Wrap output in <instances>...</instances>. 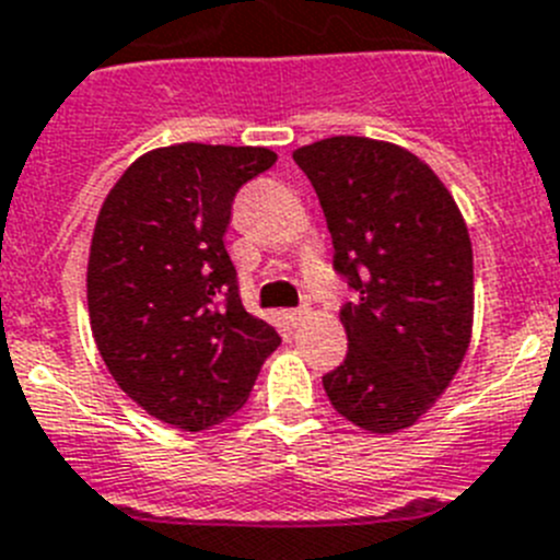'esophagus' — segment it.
Wrapping results in <instances>:
<instances>
[{
  "label": "esophagus",
  "instance_id": "1",
  "mask_svg": "<svg viewBox=\"0 0 560 560\" xmlns=\"http://www.w3.org/2000/svg\"><path fill=\"white\" fill-rule=\"evenodd\" d=\"M285 319H289L294 327L302 325V322L311 319V307H296V311H289V314H285Z\"/></svg>",
  "mask_w": 560,
  "mask_h": 560
}]
</instances>
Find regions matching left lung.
Returning a JSON list of instances; mask_svg holds the SVG:
<instances>
[{
    "instance_id": "obj_1",
    "label": "left lung",
    "mask_w": 560,
    "mask_h": 560,
    "mask_svg": "<svg viewBox=\"0 0 560 560\" xmlns=\"http://www.w3.org/2000/svg\"><path fill=\"white\" fill-rule=\"evenodd\" d=\"M332 235L350 350L322 377L369 433L417 424L447 392L471 338L475 275L464 217L433 168L397 143L332 136L294 152Z\"/></svg>"
}]
</instances>
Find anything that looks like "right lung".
<instances>
[{"label": "right lung", "instance_id": "obj_1", "mask_svg": "<svg viewBox=\"0 0 560 560\" xmlns=\"http://www.w3.org/2000/svg\"><path fill=\"white\" fill-rule=\"evenodd\" d=\"M275 161L266 147H161L100 208L85 275L96 350L121 392L172 428L233 417L280 343L241 305L224 249L235 191Z\"/></svg>", "mask_w": 560, "mask_h": 560}]
</instances>
